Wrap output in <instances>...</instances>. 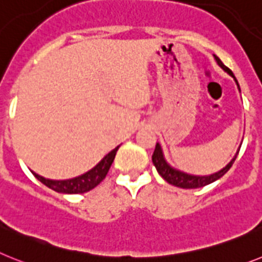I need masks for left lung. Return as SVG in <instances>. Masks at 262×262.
<instances>
[{
	"label": "left lung",
	"mask_w": 262,
	"mask_h": 262,
	"mask_svg": "<svg viewBox=\"0 0 262 262\" xmlns=\"http://www.w3.org/2000/svg\"><path fill=\"white\" fill-rule=\"evenodd\" d=\"M215 59H216V62H217V64H219L220 67L224 70V71L228 72L231 76H233V74H232L231 70H229L227 66L223 64V62L220 60L219 58H217V56H215ZM233 79H235V76H233ZM235 81L238 87V83L236 79H235ZM238 90H240V87H238ZM236 157L237 156H235V158L232 159L231 162H229L228 165L224 167V169L220 170L219 172H215V174H212V175H208V177H195V175H188V174H185V172H181V171H178V170H175V169H172V167H170V166L166 163L165 158H163L162 150H161V146H159L158 144L156 145V150H154L153 156H151V159H153V163H154V166H156L157 171L159 172V175H161V177H162V178L167 182V183H170V185H172V186H177V187H181V188H198V187H203V186L210 185V183H212V182H215V181H217L219 178H222L223 175L226 174V172L231 169L232 165H233V162H235Z\"/></svg>",
	"instance_id": "left-lung-1"
}]
</instances>
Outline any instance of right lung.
<instances>
[{"mask_svg":"<svg viewBox=\"0 0 262 262\" xmlns=\"http://www.w3.org/2000/svg\"><path fill=\"white\" fill-rule=\"evenodd\" d=\"M118 150V146L113 149L109 154H106L99 163H97L92 170H90L85 174L76 177V178L67 179V181H52V179H46L38 175L36 172L33 171L34 177L38 181H40L43 185H46L47 187L51 190L56 191V192H63V194H83L87 191L92 190L100 185L103 179L105 178L108 174L111 165H112L113 159L116 157V151Z\"/></svg>","mask_w":262,"mask_h":262,"instance_id":"right-lung-1","label":"right lung"}]
</instances>
